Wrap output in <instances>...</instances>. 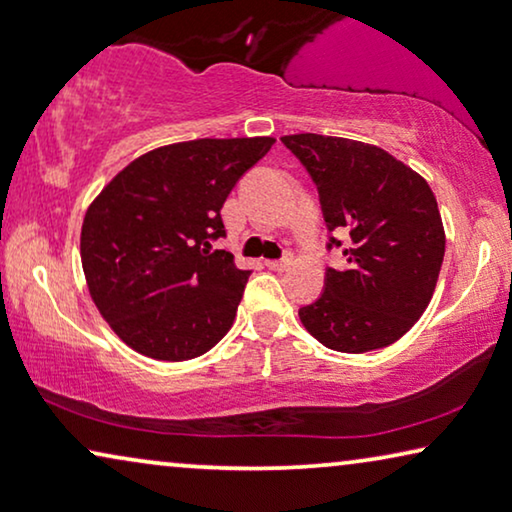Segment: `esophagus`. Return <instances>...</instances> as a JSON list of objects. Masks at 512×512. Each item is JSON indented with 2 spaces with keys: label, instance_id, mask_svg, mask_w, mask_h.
Instances as JSON below:
<instances>
[{
  "label": "esophagus",
  "instance_id": "esophagus-1",
  "mask_svg": "<svg viewBox=\"0 0 512 512\" xmlns=\"http://www.w3.org/2000/svg\"><path fill=\"white\" fill-rule=\"evenodd\" d=\"M294 257H285V259H266V266H269L271 271H285L292 266Z\"/></svg>",
  "mask_w": 512,
  "mask_h": 512
}]
</instances>
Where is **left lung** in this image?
Returning a JSON list of instances; mask_svg holds the SVG:
<instances>
[{"label":"left lung","mask_w":512,"mask_h":512,"mask_svg":"<svg viewBox=\"0 0 512 512\" xmlns=\"http://www.w3.org/2000/svg\"><path fill=\"white\" fill-rule=\"evenodd\" d=\"M319 190L329 232L347 230L345 271L326 269L324 294L299 310L324 347L363 354L400 340L430 303L446 234L432 188L388 151L345 137H280ZM342 246L329 239V246Z\"/></svg>","instance_id":"1"}]
</instances>
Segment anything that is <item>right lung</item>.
Here are the masks:
<instances>
[{
	"label": "right lung",
	"instance_id": "add662e5",
	"mask_svg": "<svg viewBox=\"0 0 512 512\" xmlns=\"http://www.w3.org/2000/svg\"><path fill=\"white\" fill-rule=\"evenodd\" d=\"M273 137L167 144L135 158L89 204L87 287L110 329L156 361L207 354L232 329L250 271L213 250L220 209Z\"/></svg>",
	"mask_w": 512,
	"mask_h": 512
}]
</instances>
